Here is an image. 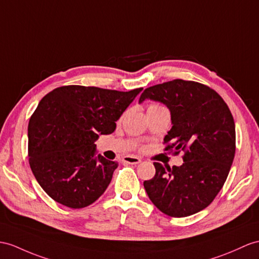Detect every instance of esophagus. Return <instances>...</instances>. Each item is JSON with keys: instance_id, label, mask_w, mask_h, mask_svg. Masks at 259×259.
<instances>
[{"instance_id": "obj_1", "label": "esophagus", "mask_w": 259, "mask_h": 259, "mask_svg": "<svg viewBox=\"0 0 259 259\" xmlns=\"http://www.w3.org/2000/svg\"><path fill=\"white\" fill-rule=\"evenodd\" d=\"M123 161L131 163V165H137V163H140L142 161V159L140 157H136V156H124Z\"/></svg>"}]
</instances>
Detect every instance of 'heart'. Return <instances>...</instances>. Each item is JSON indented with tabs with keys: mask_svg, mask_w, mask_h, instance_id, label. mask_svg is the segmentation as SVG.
<instances>
[{
	"mask_svg": "<svg viewBox=\"0 0 259 259\" xmlns=\"http://www.w3.org/2000/svg\"><path fill=\"white\" fill-rule=\"evenodd\" d=\"M149 108H160V106H159V105H150ZM149 108H148V109H149Z\"/></svg>",
	"mask_w": 259,
	"mask_h": 259,
	"instance_id": "obj_1",
	"label": "heart"
}]
</instances>
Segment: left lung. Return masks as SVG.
Here are the masks:
<instances>
[{"instance_id":"left-lung-1","label":"left lung","mask_w":259,"mask_h":259,"mask_svg":"<svg viewBox=\"0 0 259 259\" xmlns=\"http://www.w3.org/2000/svg\"><path fill=\"white\" fill-rule=\"evenodd\" d=\"M153 100L170 111L172 127L166 150L185 151L184 163L163 167L144 188L157 209L174 218L202 211L222 189L235 156V123L224 100L211 88L177 79L149 87L140 103Z\"/></svg>"}]
</instances>
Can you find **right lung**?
Wrapping results in <instances>:
<instances>
[{"label": "right lung", "mask_w": 259, "mask_h": 259, "mask_svg": "<svg viewBox=\"0 0 259 259\" xmlns=\"http://www.w3.org/2000/svg\"><path fill=\"white\" fill-rule=\"evenodd\" d=\"M142 90L66 85L41 99L28 123L29 165L56 202L81 209L104 193L118 163L97 155L94 143L115 131Z\"/></svg>", "instance_id": "add662e5"}]
</instances>
